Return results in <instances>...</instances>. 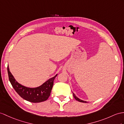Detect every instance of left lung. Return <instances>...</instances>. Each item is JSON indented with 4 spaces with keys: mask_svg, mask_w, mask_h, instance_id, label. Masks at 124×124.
Returning <instances> with one entry per match:
<instances>
[{
    "mask_svg": "<svg viewBox=\"0 0 124 124\" xmlns=\"http://www.w3.org/2000/svg\"><path fill=\"white\" fill-rule=\"evenodd\" d=\"M72 94H73V96H74V97L75 98V99H76V101H79V102H87L86 101H82V100H81V99H79L78 98V97H77L76 96H75V95L74 94V93H72Z\"/></svg>",
    "mask_w": 124,
    "mask_h": 124,
    "instance_id": "left-lung-1",
    "label": "left lung"
}]
</instances>
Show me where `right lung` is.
<instances>
[{
	"label": "right lung",
	"mask_w": 124,
	"mask_h": 124,
	"mask_svg": "<svg viewBox=\"0 0 124 124\" xmlns=\"http://www.w3.org/2000/svg\"><path fill=\"white\" fill-rule=\"evenodd\" d=\"M7 70L9 80L15 91L21 97L31 102H40L46 101L49 98L53 86L54 80L57 76L56 75L50 78L40 86L32 88L23 86L17 82L10 72L9 66L7 67Z\"/></svg>",
	"instance_id": "right-lung-1"
}]
</instances>
